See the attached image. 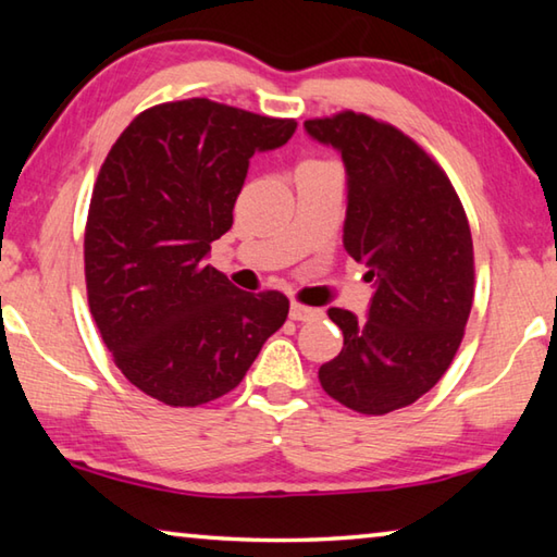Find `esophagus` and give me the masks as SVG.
<instances>
[{"instance_id":"esophagus-1","label":"esophagus","mask_w":557,"mask_h":557,"mask_svg":"<svg viewBox=\"0 0 557 557\" xmlns=\"http://www.w3.org/2000/svg\"><path fill=\"white\" fill-rule=\"evenodd\" d=\"M289 317L295 319V322H312V319L322 317V312H319V309H312V307H305V305H297V301H292Z\"/></svg>"}]
</instances>
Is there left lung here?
Returning <instances> with one entry per match:
<instances>
[{
    "mask_svg": "<svg viewBox=\"0 0 557 557\" xmlns=\"http://www.w3.org/2000/svg\"><path fill=\"white\" fill-rule=\"evenodd\" d=\"M305 129L344 159V248L375 289L366 319L329 309L344 348L319 383L356 412H393L445 375L465 336L474 299L467 213L435 159L393 125L346 110Z\"/></svg>",
    "mask_w": 557,
    "mask_h": 557,
    "instance_id": "8db88e82",
    "label": "left lung"
}]
</instances>
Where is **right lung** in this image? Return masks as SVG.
<instances>
[{"instance_id": "right-lung-1", "label": "right lung", "mask_w": 557, "mask_h": 557, "mask_svg": "<svg viewBox=\"0 0 557 557\" xmlns=\"http://www.w3.org/2000/svg\"><path fill=\"white\" fill-rule=\"evenodd\" d=\"M295 120L191 98L154 106L112 145L86 225L90 314L122 375L174 408L221 398L285 324L280 292H243L206 258L233 225L250 157Z\"/></svg>"}]
</instances>
